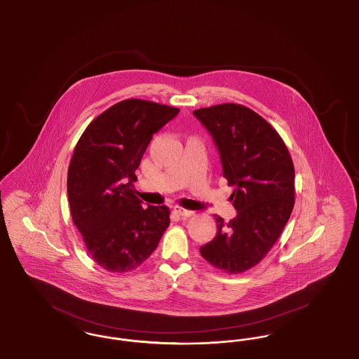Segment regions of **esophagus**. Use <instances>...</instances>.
Listing matches in <instances>:
<instances>
[{"label": "esophagus", "instance_id": "1", "mask_svg": "<svg viewBox=\"0 0 359 359\" xmlns=\"http://www.w3.org/2000/svg\"><path fill=\"white\" fill-rule=\"evenodd\" d=\"M173 211H175V214H177V215L182 217V218H188V217H191V215L194 214L192 211L186 210V208H183V207H179V205H175V207H173Z\"/></svg>", "mask_w": 359, "mask_h": 359}]
</instances>
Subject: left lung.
I'll return each instance as SVG.
<instances>
[{
  "instance_id": "obj_1",
  "label": "left lung",
  "mask_w": 359,
  "mask_h": 359,
  "mask_svg": "<svg viewBox=\"0 0 359 359\" xmlns=\"http://www.w3.org/2000/svg\"><path fill=\"white\" fill-rule=\"evenodd\" d=\"M221 154L223 177L237 217L224 224L201 255L226 273H242L268 255L294 205V168L287 145L268 121L249 107L222 103L194 111Z\"/></svg>"
}]
</instances>
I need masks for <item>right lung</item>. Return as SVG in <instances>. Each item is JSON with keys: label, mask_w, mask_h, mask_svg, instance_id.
Listing matches in <instances>:
<instances>
[{"label": "right lung", "mask_w": 359, "mask_h": 359, "mask_svg": "<svg viewBox=\"0 0 359 359\" xmlns=\"http://www.w3.org/2000/svg\"><path fill=\"white\" fill-rule=\"evenodd\" d=\"M177 113L167 104L125 100L93 121L74 149L67 175L71 217L88 255L107 272L137 269L170 226V208L142 207L132 186L154 133Z\"/></svg>", "instance_id": "right-lung-1"}]
</instances>
